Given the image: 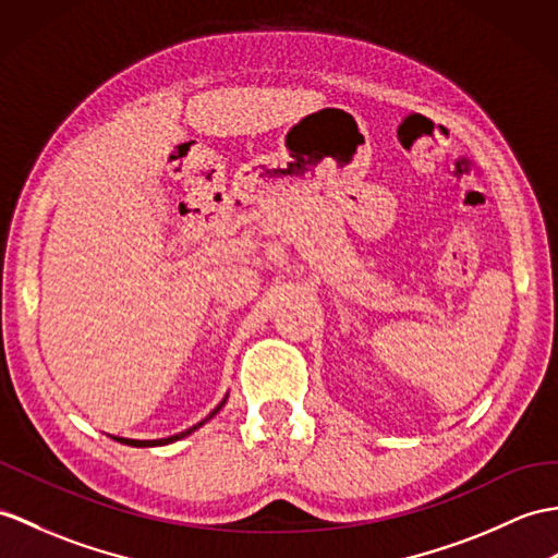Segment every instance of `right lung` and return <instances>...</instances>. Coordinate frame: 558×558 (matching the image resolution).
I'll return each mask as SVG.
<instances>
[{
  "label": "right lung",
  "instance_id": "add662e5",
  "mask_svg": "<svg viewBox=\"0 0 558 558\" xmlns=\"http://www.w3.org/2000/svg\"><path fill=\"white\" fill-rule=\"evenodd\" d=\"M226 404V399L223 401H220V404L209 413V416H206L202 423H197V425H192L190 427V430H185V433H178V435H171V437H163V439H125V437H116V439H119V442H123V445H131V447H161V445H168V442H175V439H180V437H187L190 433H194V430H197V427L199 425H204L206 421H209V418H214L216 416V413L220 411V407H223Z\"/></svg>",
  "mask_w": 558,
  "mask_h": 558
}]
</instances>
